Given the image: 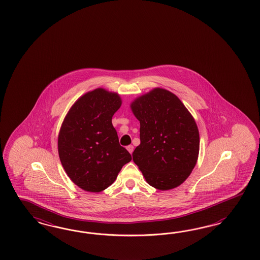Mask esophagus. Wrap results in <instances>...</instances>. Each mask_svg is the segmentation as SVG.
<instances>
[{"mask_svg":"<svg viewBox=\"0 0 260 260\" xmlns=\"http://www.w3.org/2000/svg\"><path fill=\"white\" fill-rule=\"evenodd\" d=\"M126 150H128L129 153H133V151H134V146H133V145L127 146V147H126Z\"/></svg>","mask_w":260,"mask_h":260,"instance_id":"1","label":"esophagus"}]
</instances>
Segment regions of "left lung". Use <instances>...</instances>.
Returning a JSON list of instances; mask_svg holds the SVG:
<instances>
[{"label":"left lung","mask_w":260,"mask_h":260,"mask_svg":"<svg viewBox=\"0 0 260 260\" xmlns=\"http://www.w3.org/2000/svg\"><path fill=\"white\" fill-rule=\"evenodd\" d=\"M140 121V145L133 153L147 182L161 190L181 185L197 164V123L177 96L154 88L132 104Z\"/></svg>","instance_id":"1"}]
</instances>
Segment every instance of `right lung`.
Here are the masks:
<instances>
[{"instance_id": "obj_1", "label": "right lung", "mask_w": 260, "mask_h": 260, "mask_svg": "<svg viewBox=\"0 0 260 260\" xmlns=\"http://www.w3.org/2000/svg\"><path fill=\"white\" fill-rule=\"evenodd\" d=\"M120 106L117 93L97 88L79 98L63 120L58 137L59 157L81 189L92 192L107 189L132 160L111 123Z\"/></svg>"}]
</instances>
